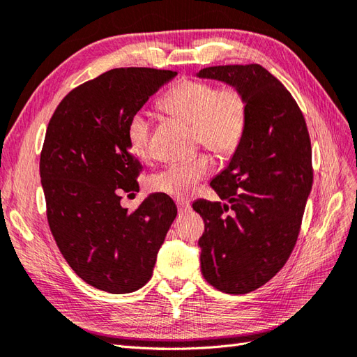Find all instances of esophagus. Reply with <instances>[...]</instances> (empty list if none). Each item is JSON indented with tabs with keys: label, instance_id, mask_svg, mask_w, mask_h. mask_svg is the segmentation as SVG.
<instances>
[{
	"label": "esophagus",
	"instance_id": "esophagus-1",
	"mask_svg": "<svg viewBox=\"0 0 357 357\" xmlns=\"http://www.w3.org/2000/svg\"><path fill=\"white\" fill-rule=\"evenodd\" d=\"M177 208H178V212L180 213H183V212H186V211H189L191 209V206H189V203L188 202H177Z\"/></svg>",
	"mask_w": 357,
	"mask_h": 357
}]
</instances>
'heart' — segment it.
Listing matches in <instances>:
<instances>
[{"label": "heart", "instance_id": "heart-1", "mask_svg": "<svg viewBox=\"0 0 357 357\" xmlns=\"http://www.w3.org/2000/svg\"><path fill=\"white\" fill-rule=\"evenodd\" d=\"M162 107L169 113L185 119L195 128V140L218 155H231L241 145L248 128V100L240 89L234 85L218 86L209 81L194 79L183 81L162 98ZM151 121L146 113L137 112L126 126V137L131 151L137 157L149 153ZM212 168L211 157L199 154L189 160L174 163L153 178L151 188L188 199L197 185L208 176Z\"/></svg>", "mask_w": 357, "mask_h": 357}]
</instances>
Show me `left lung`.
Masks as SVG:
<instances>
[{"mask_svg": "<svg viewBox=\"0 0 357 357\" xmlns=\"http://www.w3.org/2000/svg\"><path fill=\"white\" fill-rule=\"evenodd\" d=\"M199 76L234 85L248 100L241 145L211 181L223 203H192L204 221V280L243 295L271 281L295 248L313 183L310 136L290 91L259 64L208 67Z\"/></svg>", "mask_w": 357, "mask_h": 357, "instance_id": "left-lung-1", "label": "left lung"}]
</instances>
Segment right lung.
I'll return each mask as SVG.
<instances>
[{"label":"right lung","mask_w":357,"mask_h":357,"mask_svg":"<svg viewBox=\"0 0 357 357\" xmlns=\"http://www.w3.org/2000/svg\"><path fill=\"white\" fill-rule=\"evenodd\" d=\"M177 71L113 68L81 84L59 102L47 126L39 174L47 221L68 266L86 284L130 293L151 280L176 203L153 194L137 209L121 206L139 191V158L126 126L149 96Z\"/></svg>","instance_id":"1"}]
</instances>
